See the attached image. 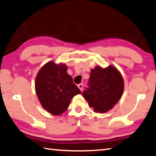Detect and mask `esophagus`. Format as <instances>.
Instances as JSON below:
<instances>
[{
    "mask_svg": "<svg viewBox=\"0 0 156 156\" xmlns=\"http://www.w3.org/2000/svg\"><path fill=\"white\" fill-rule=\"evenodd\" d=\"M78 87L79 88V89H80V90H83V87H84V84H83V83H80V84H78Z\"/></svg>",
    "mask_w": 156,
    "mask_h": 156,
    "instance_id": "34e87169",
    "label": "esophagus"
}]
</instances>
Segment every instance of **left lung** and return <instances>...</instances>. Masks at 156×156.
Listing matches in <instances>:
<instances>
[{"label":"left lung","mask_w":156,"mask_h":156,"mask_svg":"<svg viewBox=\"0 0 156 156\" xmlns=\"http://www.w3.org/2000/svg\"><path fill=\"white\" fill-rule=\"evenodd\" d=\"M87 85L82 95L94 112L100 113L111 109L120 100L124 89L122 76L112 66L93 69Z\"/></svg>","instance_id":"1"}]
</instances>
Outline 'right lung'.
Masks as SVG:
<instances>
[{
  "label": "right lung",
  "instance_id": "1",
  "mask_svg": "<svg viewBox=\"0 0 156 156\" xmlns=\"http://www.w3.org/2000/svg\"><path fill=\"white\" fill-rule=\"evenodd\" d=\"M67 70L66 65L50 61L41 67L37 76V95L42 106L54 115L66 111L72 99L81 93Z\"/></svg>",
  "mask_w": 156,
  "mask_h": 156
}]
</instances>
